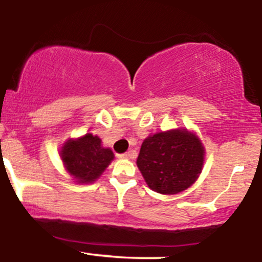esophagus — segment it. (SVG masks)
I'll return each instance as SVG.
<instances>
[{
    "label": "esophagus",
    "mask_w": 262,
    "mask_h": 262,
    "mask_svg": "<svg viewBox=\"0 0 262 262\" xmlns=\"http://www.w3.org/2000/svg\"><path fill=\"white\" fill-rule=\"evenodd\" d=\"M118 159H133L134 158V152L133 151H128L124 152V154H118L117 155Z\"/></svg>",
    "instance_id": "34e87169"
}]
</instances>
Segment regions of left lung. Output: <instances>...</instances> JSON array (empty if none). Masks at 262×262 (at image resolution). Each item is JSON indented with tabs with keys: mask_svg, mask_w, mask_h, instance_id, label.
I'll return each mask as SVG.
<instances>
[{
	"mask_svg": "<svg viewBox=\"0 0 262 262\" xmlns=\"http://www.w3.org/2000/svg\"><path fill=\"white\" fill-rule=\"evenodd\" d=\"M204 149L186 129L161 132L143 141L137 165L155 192L175 194L197 180L203 165Z\"/></svg>",
	"mask_w": 262,
	"mask_h": 262,
	"instance_id": "8db88e82",
	"label": "left lung"
}]
</instances>
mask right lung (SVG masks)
Returning a JSON list of instances; mask_svg holds the SVG:
<instances>
[{"label":"right lung","mask_w":262,"mask_h":262,"mask_svg":"<svg viewBox=\"0 0 262 262\" xmlns=\"http://www.w3.org/2000/svg\"><path fill=\"white\" fill-rule=\"evenodd\" d=\"M112 150L103 148L96 135L86 134L77 140H68L61 150V159L68 172L76 182L95 181L113 160Z\"/></svg>","instance_id":"obj_1"}]
</instances>
